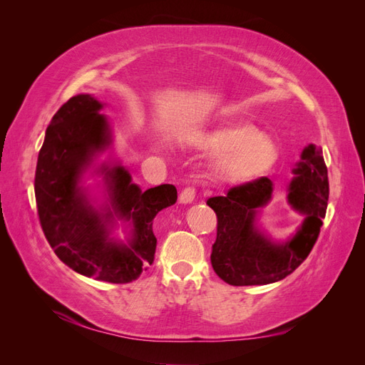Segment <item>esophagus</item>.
Returning <instances> with one entry per match:
<instances>
[{
    "label": "esophagus",
    "instance_id": "1",
    "mask_svg": "<svg viewBox=\"0 0 365 365\" xmlns=\"http://www.w3.org/2000/svg\"><path fill=\"white\" fill-rule=\"evenodd\" d=\"M195 195H196L195 187H192V185L185 187V189L180 195V202L181 204H190L195 200Z\"/></svg>",
    "mask_w": 365,
    "mask_h": 365
}]
</instances>
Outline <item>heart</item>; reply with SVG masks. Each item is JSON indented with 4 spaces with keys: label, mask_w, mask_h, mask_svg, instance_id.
<instances>
[{
    "label": "heart",
    "mask_w": 365,
    "mask_h": 365,
    "mask_svg": "<svg viewBox=\"0 0 365 365\" xmlns=\"http://www.w3.org/2000/svg\"><path fill=\"white\" fill-rule=\"evenodd\" d=\"M204 148L222 153L217 172L222 178L242 182L271 169L279 157L275 141L252 125H236L217 129L202 140Z\"/></svg>",
    "instance_id": "1"
}]
</instances>
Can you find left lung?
Returning a JSON list of instances; mask_svg holds the SVG:
<instances>
[{"mask_svg": "<svg viewBox=\"0 0 365 365\" xmlns=\"http://www.w3.org/2000/svg\"><path fill=\"white\" fill-rule=\"evenodd\" d=\"M288 202L304 215L302 227L288 242H272L262 235L257 212L272 195V181L262 176L235 185L225 196L210 197L207 205L217 216V235L212 267L220 279L233 286L268 284L284 279L306 260L323 225L329 201L327 168L322 149L304 148L302 161L292 170Z\"/></svg>", "mask_w": 365, "mask_h": 365, "instance_id": "8db88e82", "label": "left lung"}]
</instances>
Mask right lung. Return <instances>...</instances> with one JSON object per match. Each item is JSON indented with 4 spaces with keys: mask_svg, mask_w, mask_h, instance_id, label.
<instances>
[{
    "mask_svg": "<svg viewBox=\"0 0 365 365\" xmlns=\"http://www.w3.org/2000/svg\"><path fill=\"white\" fill-rule=\"evenodd\" d=\"M103 105L79 94L53 115L39 150L35 173L38 216L54 254L85 277L129 283L153 262L157 237L153 217L176 202L175 185L161 184L141 192L123 165L103 164L109 205L98 212L79 185L93 157L111 145V129L98 111ZM114 220H128L133 235L126 242L110 237Z\"/></svg>",
    "mask_w": 365,
    "mask_h": 365,
    "instance_id": "1",
    "label": "right lung"
}]
</instances>
